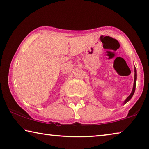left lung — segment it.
Here are the masks:
<instances>
[{
  "mask_svg": "<svg viewBox=\"0 0 149 149\" xmlns=\"http://www.w3.org/2000/svg\"><path fill=\"white\" fill-rule=\"evenodd\" d=\"M136 79H137V72H136V69L134 67V84H133V88H132V91L131 93H130V95L127 97V98L125 99V101H124L123 104H125L126 103L128 102L129 100L132 98V97L134 95V93L135 92V89H136Z\"/></svg>",
  "mask_w": 149,
  "mask_h": 149,
  "instance_id": "obj_1",
  "label": "left lung"
}]
</instances>
